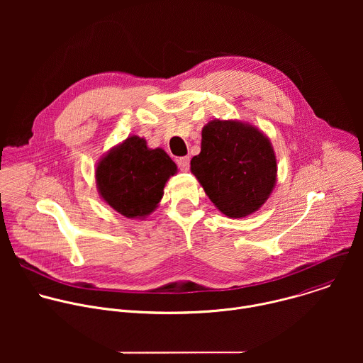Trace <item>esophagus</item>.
Masks as SVG:
<instances>
[{"mask_svg":"<svg viewBox=\"0 0 363 363\" xmlns=\"http://www.w3.org/2000/svg\"><path fill=\"white\" fill-rule=\"evenodd\" d=\"M177 162H178V167H179L181 171L186 172L189 169V157H182Z\"/></svg>","mask_w":363,"mask_h":363,"instance_id":"1","label":"esophagus"}]
</instances>
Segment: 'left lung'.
Masks as SVG:
<instances>
[{"mask_svg": "<svg viewBox=\"0 0 363 363\" xmlns=\"http://www.w3.org/2000/svg\"><path fill=\"white\" fill-rule=\"evenodd\" d=\"M201 152L191 172L228 218L262 208L277 181V160L270 139L241 121H210L202 128Z\"/></svg>", "mask_w": 363, "mask_h": 363, "instance_id": "obj_1", "label": "left lung"}]
</instances>
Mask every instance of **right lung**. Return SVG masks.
<instances>
[{"mask_svg":"<svg viewBox=\"0 0 363 363\" xmlns=\"http://www.w3.org/2000/svg\"><path fill=\"white\" fill-rule=\"evenodd\" d=\"M178 168L162 149H150L143 138L128 136L96 165L100 198L126 218H146L164 196L165 184Z\"/></svg>","mask_w":363,"mask_h":363,"instance_id":"obj_1","label":"right lung"}]
</instances>
